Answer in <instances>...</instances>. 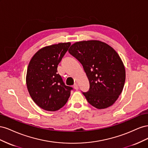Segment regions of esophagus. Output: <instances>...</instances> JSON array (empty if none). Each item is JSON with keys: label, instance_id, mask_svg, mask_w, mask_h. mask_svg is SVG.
<instances>
[{"label": "esophagus", "instance_id": "esophagus-1", "mask_svg": "<svg viewBox=\"0 0 148 148\" xmlns=\"http://www.w3.org/2000/svg\"><path fill=\"white\" fill-rule=\"evenodd\" d=\"M73 88H74L75 89H76V90H78V84H77V83H75V84H74V85H73Z\"/></svg>", "mask_w": 148, "mask_h": 148}]
</instances>
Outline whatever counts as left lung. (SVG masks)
I'll return each instance as SVG.
<instances>
[{
  "mask_svg": "<svg viewBox=\"0 0 148 148\" xmlns=\"http://www.w3.org/2000/svg\"><path fill=\"white\" fill-rule=\"evenodd\" d=\"M69 52L82 64L87 75L90 87L83 94L88 102L98 109L112 106L125 82V66L118 53L97 40L75 42Z\"/></svg>",
  "mask_w": 148,
  "mask_h": 148,
  "instance_id": "left-lung-1",
  "label": "left lung"
}]
</instances>
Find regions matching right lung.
Listing matches in <instances>:
<instances>
[{"label":"right lung","instance_id":"add662e5","mask_svg":"<svg viewBox=\"0 0 148 148\" xmlns=\"http://www.w3.org/2000/svg\"><path fill=\"white\" fill-rule=\"evenodd\" d=\"M70 42H60L44 47L29 62L26 82L29 95L41 109L56 111L68 101L73 88L66 86L57 66L68 51Z\"/></svg>","mask_w":148,"mask_h":148}]
</instances>
